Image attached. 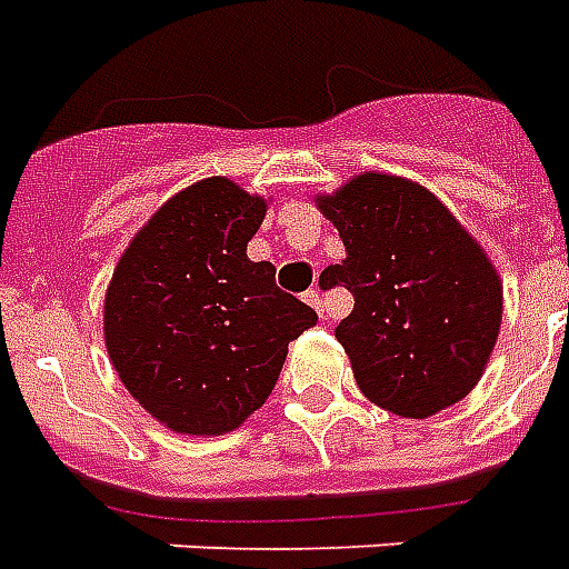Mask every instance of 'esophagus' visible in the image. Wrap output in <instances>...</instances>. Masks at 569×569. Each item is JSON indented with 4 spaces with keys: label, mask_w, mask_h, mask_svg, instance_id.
Returning a JSON list of instances; mask_svg holds the SVG:
<instances>
[{
    "label": "esophagus",
    "mask_w": 569,
    "mask_h": 569,
    "mask_svg": "<svg viewBox=\"0 0 569 569\" xmlns=\"http://www.w3.org/2000/svg\"><path fill=\"white\" fill-rule=\"evenodd\" d=\"M305 301H307V305H310V307H313L317 313H322V298H319L317 289H307V292H305Z\"/></svg>",
    "instance_id": "34e87169"
}]
</instances>
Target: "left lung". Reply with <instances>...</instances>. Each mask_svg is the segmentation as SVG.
<instances>
[{"label": "left lung", "mask_w": 569, "mask_h": 569, "mask_svg": "<svg viewBox=\"0 0 569 569\" xmlns=\"http://www.w3.org/2000/svg\"><path fill=\"white\" fill-rule=\"evenodd\" d=\"M347 259L319 283L347 286L356 307L335 338L365 398L428 419L473 389L503 317V286L443 201L413 180L365 171L317 196Z\"/></svg>", "instance_id": "1"}]
</instances>
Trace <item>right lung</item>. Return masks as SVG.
Returning a JSON list of instances; mask_svg holds the SVG:
<instances>
[{"label":"right lung","mask_w":569,"mask_h":569,"mask_svg":"<svg viewBox=\"0 0 569 569\" xmlns=\"http://www.w3.org/2000/svg\"><path fill=\"white\" fill-rule=\"evenodd\" d=\"M268 201L208 178L168 199L132 238L104 296V347L147 413L178 435L241 428L271 395L289 340L317 310L250 262Z\"/></svg>","instance_id":"add662e5"}]
</instances>
